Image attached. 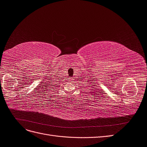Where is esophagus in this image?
I'll return each mask as SVG.
<instances>
[{
  "label": "esophagus",
  "mask_w": 147,
  "mask_h": 147,
  "mask_svg": "<svg viewBox=\"0 0 147 147\" xmlns=\"http://www.w3.org/2000/svg\"><path fill=\"white\" fill-rule=\"evenodd\" d=\"M69 82H72V78H69Z\"/></svg>",
  "instance_id": "1"
}]
</instances>
